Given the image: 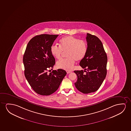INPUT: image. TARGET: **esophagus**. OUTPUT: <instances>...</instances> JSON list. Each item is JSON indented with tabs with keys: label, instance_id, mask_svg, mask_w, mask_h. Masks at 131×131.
<instances>
[{
	"label": "esophagus",
	"instance_id": "esophagus-1",
	"mask_svg": "<svg viewBox=\"0 0 131 131\" xmlns=\"http://www.w3.org/2000/svg\"><path fill=\"white\" fill-rule=\"evenodd\" d=\"M71 72H72L71 71H67V73L68 74H69V73H70Z\"/></svg>",
	"mask_w": 131,
	"mask_h": 131
}]
</instances>
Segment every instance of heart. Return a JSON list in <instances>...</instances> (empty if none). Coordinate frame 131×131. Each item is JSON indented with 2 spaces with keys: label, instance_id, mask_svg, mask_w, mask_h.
Wrapping results in <instances>:
<instances>
[{
  "label": "heart",
  "instance_id": "1",
  "mask_svg": "<svg viewBox=\"0 0 131 131\" xmlns=\"http://www.w3.org/2000/svg\"><path fill=\"white\" fill-rule=\"evenodd\" d=\"M60 46L53 45L50 48L52 54L56 59H60L63 52H66L67 59L58 61L57 68L70 70L73 68L75 60L80 61L87 53V45L83 40H79L73 36H66L61 39Z\"/></svg>",
  "mask_w": 131,
  "mask_h": 131
}]
</instances>
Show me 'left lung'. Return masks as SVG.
Segmentation results:
<instances>
[{"instance_id":"1","label":"left lung","mask_w":131,"mask_h":131,"mask_svg":"<svg viewBox=\"0 0 131 131\" xmlns=\"http://www.w3.org/2000/svg\"><path fill=\"white\" fill-rule=\"evenodd\" d=\"M87 53L80 61L84 70L74 71L78 80L76 88L84 94L94 92L99 89L106 77L107 56L102 43L97 36L87 33Z\"/></svg>"}]
</instances>
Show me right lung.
Here are the masks:
<instances>
[{
	"instance_id": "obj_1",
	"label": "right lung",
	"mask_w": 131,
	"mask_h": 131,
	"mask_svg": "<svg viewBox=\"0 0 131 131\" xmlns=\"http://www.w3.org/2000/svg\"><path fill=\"white\" fill-rule=\"evenodd\" d=\"M58 36H35L29 42L23 55L25 77L33 90L40 95H49L56 91L67 74L62 69L47 73L55 64L50 48Z\"/></svg>"
}]
</instances>
